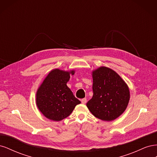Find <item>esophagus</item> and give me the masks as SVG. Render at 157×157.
Here are the masks:
<instances>
[{
  "label": "esophagus",
  "instance_id": "esophagus-1",
  "mask_svg": "<svg viewBox=\"0 0 157 157\" xmlns=\"http://www.w3.org/2000/svg\"><path fill=\"white\" fill-rule=\"evenodd\" d=\"M81 102H82V103L85 104V103H86V98H83V99H81Z\"/></svg>",
  "mask_w": 157,
  "mask_h": 157
}]
</instances>
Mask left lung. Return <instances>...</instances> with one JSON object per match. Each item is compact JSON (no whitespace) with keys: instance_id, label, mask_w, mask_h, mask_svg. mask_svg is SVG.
<instances>
[{"instance_id":"obj_1","label":"left lung","mask_w":157,"mask_h":157,"mask_svg":"<svg viewBox=\"0 0 157 157\" xmlns=\"http://www.w3.org/2000/svg\"><path fill=\"white\" fill-rule=\"evenodd\" d=\"M93 96L87 102L89 111L96 118L111 121L120 117L130 100L127 84L113 69L99 67L92 71Z\"/></svg>"}]
</instances>
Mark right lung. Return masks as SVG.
I'll return each instance as SVG.
<instances>
[{"instance_id":"obj_1","label":"right lung","mask_w":157,"mask_h":157,"mask_svg":"<svg viewBox=\"0 0 157 157\" xmlns=\"http://www.w3.org/2000/svg\"><path fill=\"white\" fill-rule=\"evenodd\" d=\"M75 70H52L38 88L36 104L45 117L53 121H60L73 112L75 106L80 103L67 86L70 75Z\"/></svg>"}]
</instances>
